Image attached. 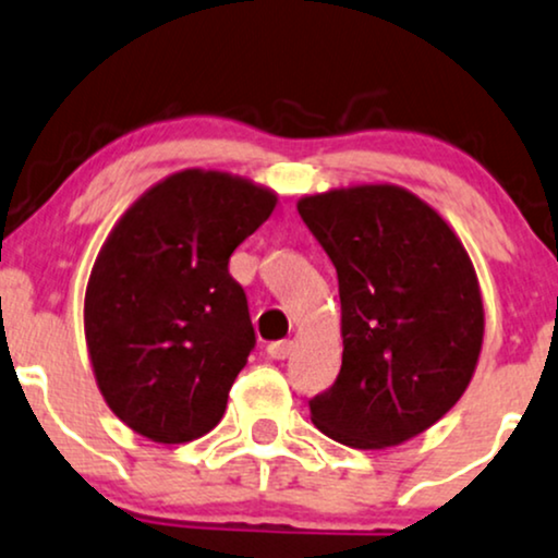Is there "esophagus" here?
I'll return each instance as SVG.
<instances>
[{
  "instance_id": "obj_1",
  "label": "esophagus",
  "mask_w": 558,
  "mask_h": 558,
  "mask_svg": "<svg viewBox=\"0 0 558 558\" xmlns=\"http://www.w3.org/2000/svg\"><path fill=\"white\" fill-rule=\"evenodd\" d=\"M266 354L271 356V360H287V356L292 354V341H274V343H268Z\"/></svg>"
}]
</instances>
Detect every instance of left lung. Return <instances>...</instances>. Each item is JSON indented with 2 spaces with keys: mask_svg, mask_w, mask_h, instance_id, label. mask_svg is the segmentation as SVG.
Returning a JSON list of instances; mask_svg holds the SVG:
<instances>
[{
  "mask_svg": "<svg viewBox=\"0 0 558 558\" xmlns=\"http://www.w3.org/2000/svg\"><path fill=\"white\" fill-rule=\"evenodd\" d=\"M298 211L333 260L341 298V373L311 401L313 424L356 450L409 442L476 373L484 300L469 251L393 183L302 196Z\"/></svg>",
  "mask_w": 558,
  "mask_h": 558,
  "instance_id": "left-lung-1",
  "label": "left lung"
}]
</instances>
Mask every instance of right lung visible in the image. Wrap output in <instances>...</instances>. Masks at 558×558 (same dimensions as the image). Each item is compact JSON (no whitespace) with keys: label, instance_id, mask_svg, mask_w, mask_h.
Listing matches in <instances>:
<instances>
[{"label":"right lung","instance_id":"add662e5","mask_svg":"<svg viewBox=\"0 0 558 558\" xmlns=\"http://www.w3.org/2000/svg\"><path fill=\"white\" fill-rule=\"evenodd\" d=\"M277 191L185 168L123 211L85 290V341L108 409L162 445L204 437L256 333L232 251L271 217Z\"/></svg>","mask_w":558,"mask_h":558}]
</instances>
